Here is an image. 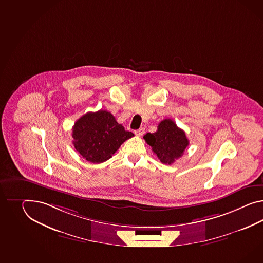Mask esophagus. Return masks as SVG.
<instances>
[{"label": "esophagus", "mask_w": 263, "mask_h": 263, "mask_svg": "<svg viewBox=\"0 0 263 263\" xmlns=\"http://www.w3.org/2000/svg\"><path fill=\"white\" fill-rule=\"evenodd\" d=\"M144 134V128H140L138 130H135V135L138 137H141L142 135Z\"/></svg>", "instance_id": "34e87169"}]
</instances>
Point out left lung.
I'll return each instance as SVG.
<instances>
[{"instance_id":"1","label":"left lung","mask_w":263,"mask_h":263,"mask_svg":"<svg viewBox=\"0 0 263 263\" xmlns=\"http://www.w3.org/2000/svg\"><path fill=\"white\" fill-rule=\"evenodd\" d=\"M143 139L164 164H172L180 158L189 144L185 132L170 119L161 121L158 125V130L152 134L144 135Z\"/></svg>"}]
</instances>
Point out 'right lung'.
<instances>
[{
  "label": "right lung",
  "mask_w": 263,
  "mask_h": 263,
  "mask_svg": "<svg viewBox=\"0 0 263 263\" xmlns=\"http://www.w3.org/2000/svg\"><path fill=\"white\" fill-rule=\"evenodd\" d=\"M133 136L106 110L84 114L72 128L74 147L92 163H102L112 158L122 143Z\"/></svg>",
  "instance_id": "add662e5"
}]
</instances>
